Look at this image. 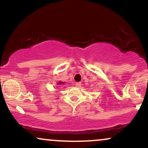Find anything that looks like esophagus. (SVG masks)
I'll use <instances>...</instances> for the list:
<instances>
[{"label":"esophagus","mask_w":148,"mask_h":148,"mask_svg":"<svg viewBox=\"0 0 148 148\" xmlns=\"http://www.w3.org/2000/svg\"><path fill=\"white\" fill-rule=\"evenodd\" d=\"M81 84L80 82L76 83V86H77V87H81Z\"/></svg>","instance_id":"obj_1"}]
</instances>
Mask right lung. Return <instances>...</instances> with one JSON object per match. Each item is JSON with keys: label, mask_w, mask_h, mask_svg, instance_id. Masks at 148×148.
<instances>
[{"label": "right lung", "mask_w": 148, "mask_h": 148, "mask_svg": "<svg viewBox=\"0 0 148 148\" xmlns=\"http://www.w3.org/2000/svg\"><path fill=\"white\" fill-rule=\"evenodd\" d=\"M58 84L60 85V84H64V83H63V82H61V81H60V82H59V83H58Z\"/></svg>", "instance_id": "add662e5"}]
</instances>
